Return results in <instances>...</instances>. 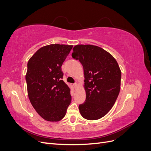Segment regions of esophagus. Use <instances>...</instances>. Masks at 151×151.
Wrapping results in <instances>:
<instances>
[{
	"instance_id": "esophagus-1",
	"label": "esophagus",
	"mask_w": 151,
	"mask_h": 151,
	"mask_svg": "<svg viewBox=\"0 0 151 151\" xmlns=\"http://www.w3.org/2000/svg\"><path fill=\"white\" fill-rule=\"evenodd\" d=\"M73 86H74V88L75 89H76L77 87V84L76 83L74 84V85H73Z\"/></svg>"
}]
</instances>
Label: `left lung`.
I'll list each match as a JSON object with an SVG mask.
<instances>
[{
  "instance_id": "8db88e82",
  "label": "left lung",
  "mask_w": 151,
  "mask_h": 151,
  "mask_svg": "<svg viewBox=\"0 0 151 151\" xmlns=\"http://www.w3.org/2000/svg\"><path fill=\"white\" fill-rule=\"evenodd\" d=\"M72 55L84 68L86 98L79 106L81 115L87 120L99 119L111 109L119 94L120 67L110 53L94 45H77Z\"/></svg>"
}]
</instances>
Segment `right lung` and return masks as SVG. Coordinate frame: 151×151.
Here are the masks:
<instances>
[{
	"mask_svg": "<svg viewBox=\"0 0 151 151\" xmlns=\"http://www.w3.org/2000/svg\"><path fill=\"white\" fill-rule=\"evenodd\" d=\"M72 45L52 44L40 48L29 59L26 81L32 106L43 119L58 122L71 102L70 89L63 82L61 67Z\"/></svg>",
	"mask_w": 151,
	"mask_h": 151,
	"instance_id": "add662e5",
	"label": "right lung"
}]
</instances>
